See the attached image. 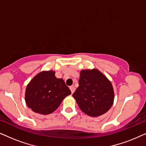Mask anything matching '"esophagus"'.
<instances>
[{
    "mask_svg": "<svg viewBox=\"0 0 146 146\" xmlns=\"http://www.w3.org/2000/svg\"><path fill=\"white\" fill-rule=\"evenodd\" d=\"M70 89L72 94H73L74 92V91H75V87L74 86H70Z\"/></svg>",
    "mask_w": 146,
    "mask_h": 146,
    "instance_id": "34e87169",
    "label": "esophagus"
}]
</instances>
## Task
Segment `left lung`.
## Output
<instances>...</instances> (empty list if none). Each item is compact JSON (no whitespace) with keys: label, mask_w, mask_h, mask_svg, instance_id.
I'll return each mask as SVG.
<instances>
[{"label":"left lung","mask_w":146,"mask_h":146,"mask_svg":"<svg viewBox=\"0 0 146 146\" xmlns=\"http://www.w3.org/2000/svg\"><path fill=\"white\" fill-rule=\"evenodd\" d=\"M79 86L72 94L84 113L97 117L110 109L114 100L111 82L97 69L82 70Z\"/></svg>","instance_id":"obj_1"}]
</instances>
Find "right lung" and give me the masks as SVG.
I'll use <instances>...</instances> for the list:
<instances>
[{
	"label": "right lung",
	"mask_w": 146,
	"mask_h": 146,
	"mask_svg": "<svg viewBox=\"0 0 146 146\" xmlns=\"http://www.w3.org/2000/svg\"><path fill=\"white\" fill-rule=\"evenodd\" d=\"M70 94L63 79L55 76V72L42 71L27 85L25 102L33 111L47 115L54 111L64 98Z\"/></svg>",
	"instance_id": "right-lung-1"
}]
</instances>
